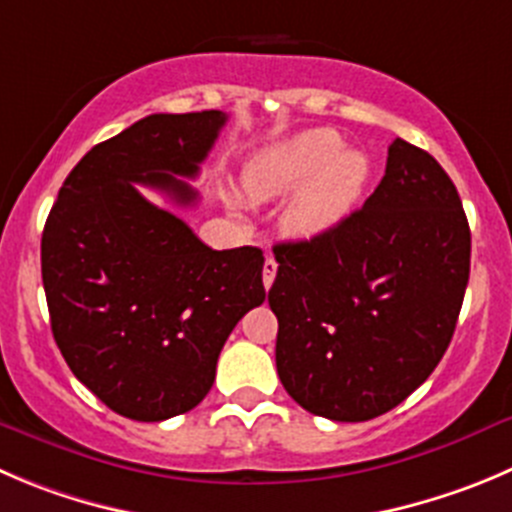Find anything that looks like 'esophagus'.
Here are the masks:
<instances>
[{
    "instance_id": "esophagus-1",
    "label": "esophagus",
    "mask_w": 512,
    "mask_h": 512,
    "mask_svg": "<svg viewBox=\"0 0 512 512\" xmlns=\"http://www.w3.org/2000/svg\"><path fill=\"white\" fill-rule=\"evenodd\" d=\"M276 269H279V264H276L271 256H266V261H264V286L266 289H271V284H274Z\"/></svg>"
}]
</instances>
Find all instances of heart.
Returning a JSON list of instances; mask_svg holds the SVG:
<instances>
[{
	"mask_svg": "<svg viewBox=\"0 0 512 512\" xmlns=\"http://www.w3.org/2000/svg\"><path fill=\"white\" fill-rule=\"evenodd\" d=\"M246 191L256 201L294 193L284 213V228L296 238H311L337 226L354 208L369 180L362 150L344 148L342 135L329 128L304 130L261 150L246 165Z\"/></svg>",
	"mask_w": 512,
	"mask_h": 512,
	"instance_id": "1",
	"label": "heart"
}]
</instances>
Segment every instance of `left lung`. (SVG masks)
<instances>
[{
	"label": "left lung",
	"instance_id": "left-lung-1",
	"mask_svg": "<svg viewBox=\"0 0 512 512\" xmlns=\"http://www.w3.org/2000/svg\"><path fill=\"white\" fill-rule=\"evenodd\" d=\"M274 256L276 372L306 412L374 420L435 372L470 279V226L430 153L397 138L359 211Z\"/></svg>",
	"mask_w": 512,
	"mask_h": 512
}]
</instances>
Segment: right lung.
Instances as JSON below:
<instances>
[{
	"label": "right lung",
	"mask_w": 512,
	"mask_h": 512,
	"mask_svg": "<svg viewBox=\"0 0 512 512\" xmlns=\"http://www.w3.org/2000/svg\"><path fill=\"white\" fill-rule=\"evenodd\" d=\"M221 110L148 115L72 168L42 233V284L67 367L118 415L160 422L211 392L233 326L264 304L261 248L213 251L135 183L193 206Z\"/></svg>",
	"instance_id": "right-lung-1"
}]
</instances>
